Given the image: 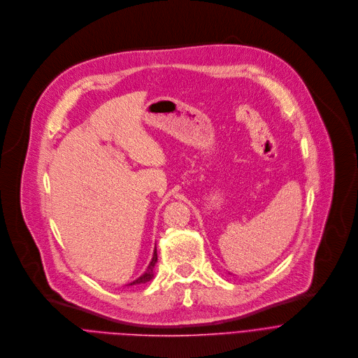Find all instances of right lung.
<instances>
[{"mask_svg": "<svg viewBox=\"0 0 358 358\" xmlns=\"http://www.w3.org/2000/svg\"><path fill=\"white\" fill-rule=\"evenodd\" d=\"M157 259H158V254H157V251H154V257H152V261H151V264H150V266H148L147 272H145L144 275H142V276H139L136 280H134L131 285H139V283H145V282H148V280L154 276V266H155Z\"/></svg>", "mask_w": 358, "mask_h": 358, "instance_id": "1", "label": "right lung"}]
</instances>
